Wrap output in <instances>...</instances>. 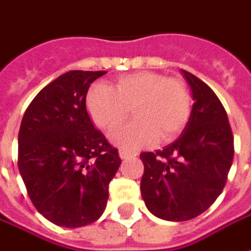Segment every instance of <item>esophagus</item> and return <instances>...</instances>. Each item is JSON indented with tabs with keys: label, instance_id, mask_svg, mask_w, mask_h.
Here are the masks:
<instances>
[{
	"label": "esophagus",
	"instance_id": "obj_1",
	"mask_svg": "<svg viewBox=\"0 0 251 251\" xmlns=\"http://www.w3.org/2000/svg\"><path fill=\"white\" fill-rule=\"evenodd\" d=\"M137 153H134V152H130V151L124 150V148H121L120 150V156L122 159H127V157H133V156H136Z\"/></svg>",
	"mask_w": 251,
	"mask_h": 251
}]
</instances>
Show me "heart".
<instances>
[{"label": "heart", "instance_id": "obj_1", "mask_svg": "<svg viewBox=\"0 0 251 251\" xmlns=\"http://www.w3.org/2000/svg\"><path fill=\"white\" fill-rule=\"evenodd\" d=\"M87 110L96 125L110 130L130 113L136 120L111 133L114 143L138 148L156 137L170 141L185 129L192 100L185 83L155 72H137L115 80L113 88L96 83L87 94Z\"/></svg>", "mask_w": 251, "mask_h": 251}]
</instances>
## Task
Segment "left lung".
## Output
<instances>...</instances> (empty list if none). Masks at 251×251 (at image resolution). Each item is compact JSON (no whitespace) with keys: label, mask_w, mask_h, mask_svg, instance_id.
Here are the masks:
<instances>
[{"label":"left lung","mask_w":251,"mask_h":251,"mask_svg":"<svg viewBox=\"0 0 251 251\" xmlns=\"http://www.w3.org/2000/svg\"><path fill=\"white\" fill-rule=\"evenodd\" d=\"M193 92L192 114L178 140L143 152L140 189L147 208L170 222H186L211 206L223 192L234 159V136L216 94L182 71Z\"/></svg>","instance_id":"1"}]
</instances>
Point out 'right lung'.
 <instances>
[{
  "mask_svg": "<svg viewBox=\"0 0 251 251\" xmlns=\"http://www.w3.org/2000/svg\"><path fill=\"white\" fill-rule=\"evenodd\" d=\"M104 71H71L47 84L24 113L19 171L34 206L49 222L77 228L106 209L118 150L95 129L85 98Z\"/></svg>",
  "mask_w": 251,
  "mask_h": 251,
  "instance_id": "add662e5",
  "label": "right lung"
}]
</instances>
